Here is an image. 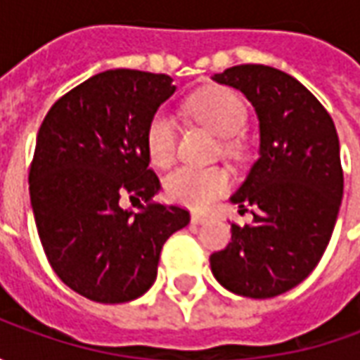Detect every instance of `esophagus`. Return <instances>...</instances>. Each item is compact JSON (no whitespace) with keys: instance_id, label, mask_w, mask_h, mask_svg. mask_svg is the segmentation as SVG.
<instances>
[{"instance_id":"1","label":"esophagus","mask_w":360,"mask_h":360,"mask_svg":"<svg viewBox=\"0 0 360 360\" xmlns=\"http://www.w3.org/2000/svg\"><path fill=\"white\" fill-rule=\"evenodd\" d=\"M208 216H204V214H193V216H191V221H193V224H195V226H202V224H206V221H208Z\"/></svg>"}]
</instances>
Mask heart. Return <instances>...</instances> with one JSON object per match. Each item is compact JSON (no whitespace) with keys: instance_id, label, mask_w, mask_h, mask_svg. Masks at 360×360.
Here are the masks:
<instances>
[{"instance_id":"obj_1","label":"heart","mask_w":360,"mask_h":360,"mask_svg":"<svg viewBox=\"0 0 360 360\" xmlns=\"http://www.w3.org/2000/svg\"><path fill=\"white\" fill-rule=\"evenodd\" d=\"M198 121L219 136H233L245 123V105L239 96L227 89H210L191 102ZM177 125L167 111H158L146 129V150L150 162L167 167L175 158ZM231 177L224 167H179L165 179V193L175 202L191 208H208L226 193Z\"/></svg>"}]
</instances>
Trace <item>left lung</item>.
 Instances as JSON below:
<instances>
[{"label": "left lung", "instance_id": "left-lung-1", "mask_svg": "<svg viewBox=\"0 0 360 360\" xmlns=\"http://www.w3.org/2000/svg\"><path fill=\"white\" fill-rule=\"evenodd\" d=\"M212 81L239 90L258 117V160L229 198L252 224H231V243L210 257L227 291L276 297L316 268L343 196L340 139L330 113L291 75L268 65H237Z\"/></svg>", "mask_w": 360, "mask_h": 360}]
</instances>
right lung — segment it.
Wrapping results in <instances>:
<instances>
[{
    "instance_id": "1",
    "label": "right lung",
    "mask_w": 360,
    "mask_h": 360,
    "mask_svg": "<svg viewBox=\"0 0 360 360\" xmlns=\"http://www.w3.org/2000/svg\"><path fill=\"white\" fill-rule=\"evenodd\" d=\"M173 92L167 75L103 71L59 98L38 131L28 173L38 237L59 279L90 301L146 293L164 243L191 221L154 200L162 185L146 150L150 119ZM127 195L136 211L122 208Z\"/></svg>"
}]
</instances>
